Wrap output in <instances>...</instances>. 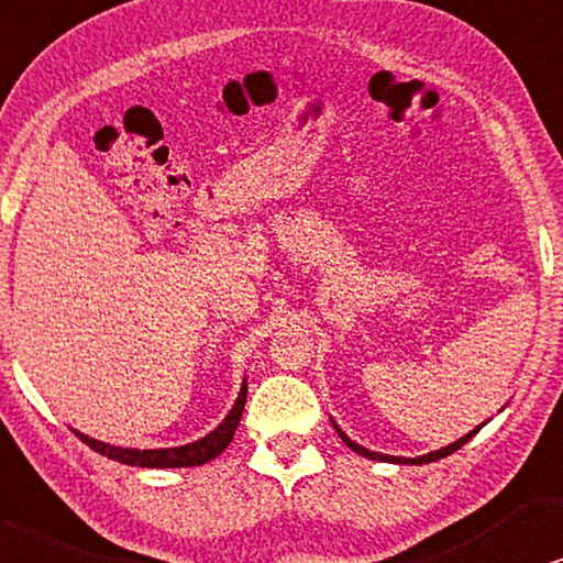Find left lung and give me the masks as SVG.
Listing matches in <instances>:
<instances>
[{"instance_id": "left-lung-1", "label": "left lung", "mask_w": 563, "mask_h": 563, "mask_svg": "<svg viewBox=\"0 0 563 563\" xmlns=\"http://www.w3.org/2000/svg\"><path fill=\"white\" fill-rule=\"evenodd\" d=\"M332 426H334V431H338V437L345 441L347 446H351V450L355 452V454H361V457H366V460H376V462H393V465H426V462H437V460H441V457H446V454H452V452H457L462 444H467V441H471L475 433H478L483 426L486 423H481V426H475L473 431H467L465 437H460L457 441H452V444H446V446H441V450H433V452H429V454H421V457H395V454H382V452H372V450H366V446H361V444H355V441L347 437V433L340 429L338 423L332 421Z\"/></svg>"}]
</instances>
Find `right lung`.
Masks as SVG:
<instances>
[{
  "mask_svg": "<svg viewBox=\"0 0 563 563\" xmlns=\"http://www.w3.org/2000/svg\"><path fill=\"white\" fill-rule=\"evenodd\" d=\"M244 402H246V379L241 384L236 402L229 410V416L220 421L216 429L210 433H205L202 439L191 441V444H181V446H166V450H130V446H113L106 444V441L90 439L85 433L75 431L90 450H96L103 457L122 462V465H134V467H197L205 465V462L216 460L225 446L231 444L233 433L239 429L241 412H244Z\"/></svg>",
  "mask_w": 563,
  "mask_h": 563,
  "instance_id": "add662e5",
  "label": "right lung"
}]
</instances>
